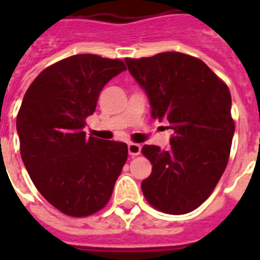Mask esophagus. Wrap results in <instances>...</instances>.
Listing matches in <instances>:
<instances>
[{"label": "esophagus", "instance_id": "34e87169", "mask_svg": "<svg viewBox=\"0 0 260 260\" xmlns=\"http://www.w3.org/2000/svg\"><path fill=\"white\" fill-rule=\"evenodd\" d=\"M127 151H128V155L130 156H137L141 153V146L137 143H128Z\"/></svg>", "mask_w": 260, "mask_h": 260}]
</instances>
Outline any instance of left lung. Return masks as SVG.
Wrapping results in <instances>:
<instances>
[{
	"instance_id": "8db88e82",
	"label": "left lung",
	"mask_w": 260,
	"mask_h": 260,
	"mask_svg": "<svg viewBox=\"0 0 260 260\" xmlns=\"http://www.w3.org/2000/svg\"><path fill=\"white\" fill-rule=\"evenodd\" d=\"M130 74L143 88L151 116L168 121L171 146L144 144L152 172L142 191L161 212L183 215L213 191L231 153L234 122L226 84L203 61L178 52L126 58Z\"/></svg>"
}]
</instances>
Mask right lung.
<instances>
[{"instance_id":"obj_1","label":"right lung","mask_w":260,"mask_h":260,"mask_svg":"<svg viewBox=\"0 0 260 260\" xmlns=\"http://www.w3.org/2000/svg\"><path fill=\"white\" fill-rule=\"evenodd\" d=\"M126 70L121 59L77 54L38 75L17 117L20 156L32 182L61 212L92 215L112 197L127 144L86 137L102 89Z\"/></svg>"}]
</instances>
